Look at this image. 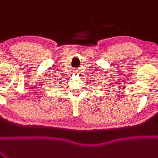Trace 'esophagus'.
<instances>
[{
  "label": "esophagus",
  "mask_w": 158,
  "mask_h": 158,
  "mask_svg": "<svg viewBox=\"0 0 158 158\" xmlns=\"http://www.w3.org/2000/svg\"><path fill=\"white\" fill-rule=\"evenodd\" d=\"M73 72H73L74 74H75H75L77 73V70H75V71H73Z\"/></svg>",
  "instance_id": "1"
}]
</instances>
